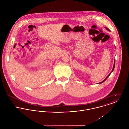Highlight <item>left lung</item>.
<instances>
[{"mask_svg": "<svg viewBox=\"0 0 129 129\" xmlns=\"http://www.w3.org/2000/svg\"><path fill=\"white\" fill-rule=\"evenodd\" d=\"M105 28H106V30H108V31H110V30H109V29H108V28H106V27H105ZM115 60H114V65H113V69H112V72H111V73H112V72H113V71H114V68H115ZM111 73H110V74H108V76H107V77H106V78H105V79H104V80H103V81H102V82H99V84H101V83H103V82H104V81H105V80H106V79H107V78H108V77H109V76H110V75L111 74Z\"/></svg>", "mask_w": 129, "mask_h": 129, "instance_id": "1", "label": "left lung"}]
</instances>
